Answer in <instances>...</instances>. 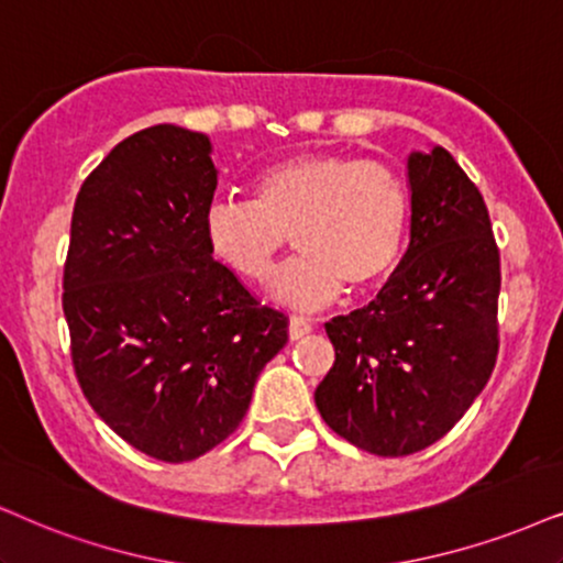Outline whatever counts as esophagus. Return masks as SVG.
I'll return each instance as SVG.
<instances>
[{"instance_id":"1","label":"esophagus","mask_w":563,"mask_h":563,"mask_svg":"<svg viewBox=\"0 0 563 563\" xmlns=\"http://www.w3.org/2000/svg\"><path fill=\"white\" fill-rule=\"evenodd\" d=\"M311 330H314V327H311L309 319H303V317H290L288 319V338L290 340H301L303 334H309Z\"/></svg>"}]
</instances>
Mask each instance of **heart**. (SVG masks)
<instances>
[{"mask_svg": "<svg viewBox=\"0 0 563 563\" xmlns=\"http://www.w3.org/2000/svg\"><path fill=\"white\" fill-rule=\"evenodd\" d=\"M410 197L402 176L382 161L340 153H298L252 179V202L216 199L205 210V244L244 280H265L296 236L301 252L277 273L269 296L290 309H322L351 290L393 275L408 233Z\"/></svg>", "mask_w": 563, "mask_h": 563, "instance_id": "heart-1", "label": "heart"}]
</instances>
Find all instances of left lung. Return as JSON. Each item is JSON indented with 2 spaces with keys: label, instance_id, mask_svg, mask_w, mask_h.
Returning a JSON list of instances; mask_svg holds the SVG:
<instances>
[{
  "label": "left lung",
  "instance_id": "left-lung-1",
  "mask_svg": "<svg viewBox=\"0 0 563 563\" xmlns=\"http://www.w3.org/2000/svg\"><path fill=\"white\" fill-rule=\"evenodd\" d=\"M408 252L376 301L324 324L334 364L314 393L324 423L379 457L444 437L499 351V249L478 187L431 145L408 155Z\"/></svg>",
  "mask_w": 563,
  "mask_h": 563
}]
</instances>
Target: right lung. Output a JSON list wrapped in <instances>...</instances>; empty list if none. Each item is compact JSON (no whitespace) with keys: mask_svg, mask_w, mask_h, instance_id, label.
I'll return each instance as SVG.
<instances>
[{"mask_svg":"<svg viewBox=\"0 0 563 563\" xmlns=\"http://www.w3.org/2000/svg\"><path fill=\"white\" fill-rule=\"evenodd\" d=\"M208 134L147 126L119 142L77 195L64 317L85 397L126 444L187 462L229 439L254 382L288 343L212 260L202 220L218 187Z\"/></svg>","mask_w":563,"mask_h":563,"instance_id":"1","label":"right lung"}]
</instances>
